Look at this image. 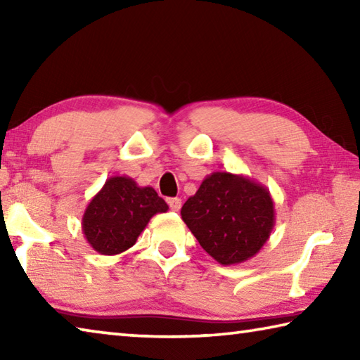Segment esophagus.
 I'll return each instance as SVG.
<instances>
[{
  "mask_svg": "<svg viewBox=\"0 0 360 360\" xmlns=\"http://www.w3.org/2000/svg\"><path fill=\"white\" fill-rule=\"evenodd\" d=\"M168 205H169V208H172V211H179L182 202H181V198L174 197V198H168Z\"/></svg>",
  "mask_w": 360,
  "mask_h": 360,
  "instance_id": "34e87169",
  "label": "esophagus"
}]
</instances>
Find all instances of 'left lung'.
Here are the masks:
<instances>
[{"mask_svg":"<svg viewBox=\"0 0 360 360\" xmlns=\"http://www.w3.org/2000/svg\"><path fill=\"white\" fill-rule=\"evenodd\" d=\"M182 221L206 252L222 265L257 254L275 227L270 191L243 174L206 176L181 210Z\"/></svg>","mask_w":360,"mask_h":360,"instance_id":"8db88e82","label":"left lung"}]
</instances>
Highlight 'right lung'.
I'll list each match as a JSON object with an SVG mask.
<instances>
[{"label":"right lung","mask_w":360,"mask_h":360,"mask_svg":"<svg viewBox=\"0 0 360 360\" xmlns=\"http://www.w3.org/2000/svg\"><path fill=\"white\" fill-rule=\"evenodd\" d=\"M167 211L165 200L152 187H139L129 176H112L85 208L82 231L96 252L115 255L135 245L152 216Z\"/></svg>","instance_id":"1"}]
</instances>
